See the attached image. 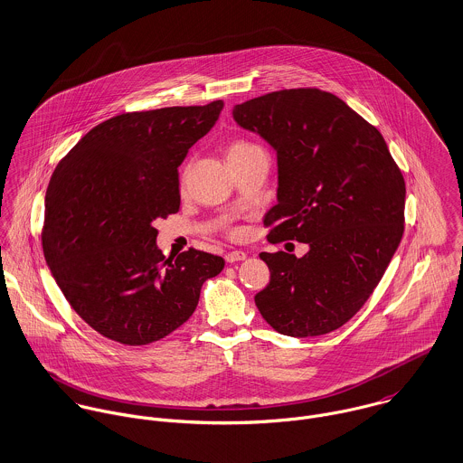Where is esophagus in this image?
<instances>
[{"label": "esophagus", "instance_id": "esophagus-1", "mask_svg": "<svg viewBox=\"0 0 463 463\" xmlns=\"http://www.w3.org/2000/svg\"><path fill=\"white\" fill-rule=\"evenodd\" d=\"M246 253L244 251H228L226 255H224V259H226V262L228 264H235V262H241V260H246Z\"/></svg>", "mask_w": 463, "mask_h": 463}]
</instances>
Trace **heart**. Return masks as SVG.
<instances>
[{
  "instance_id": "b5f03b06",
  "label": "heart",
  "mask_w": 463,
  "mask_h": 463,
  "mask_svg": "<svg viewBox=\"0 0 463 463\" xmlns=\"http://www.w3.org/2000/svg\"><path fill=\"white\" fill-rule=\"evenodd\" d=\"M255 149H260V146H257V144H253V142H248V140H235V142L230 146V149H228V156L250 153V151H255Z\"/></svg>"
}]
</instances>
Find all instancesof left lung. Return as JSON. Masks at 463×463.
Wrapping results in <instances>:
<instances>
[{
	"instance_id": "1",
	"label": "left lung",
	"mask_w": 463,
	"mask_h": 463,
	"mask_svg": "<svg viewBox=\"0 0 463 463\" xmlns=\"http://www.w3.org/2000/svg\"><path fill=\"white\" fill-rule=\"evenodd\" d=\"M237 125L278 155L267 241L310 246L301 259L260 253L270 281L255 296L281 335L317 336L369 299L404 232V178L383 135L335 94L285 89L233 109Z\"/></svg>"
}]
</instances>
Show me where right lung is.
Instances as JSON below:
<instances>
[{"label":"right lung","mask_w":463,"mask_h":463,"mask_svg":"<svg viewBox=\"0 0 463 463\" xmlns=\"http://www.w3.org/2000/svg\"><path fill=\"white\" fill-rule=\"evenodd\" d=\"M222 107L116 116L59 162L46 193L44 259L74 312L103 336L125 345L167 336L222 270L221 257L194 248L165 259L153 226L180 210L178 167Z\"/></svg>","instance_id":"obj_1"}]
</instances>
